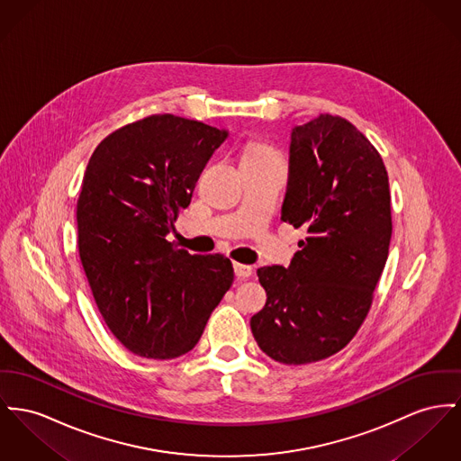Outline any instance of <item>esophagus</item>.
Returning <instances> with one entry per match:
<instances>
[{"instance_id": "esophagus-1", "label": "esophagus", "mask_w": 461, "mask_h": 461, "mask_svg": "<svg viewBox=\"0 0 461 461\" xmlns=\"http://www.w3.org/2000/svg\"><path fill=\"white\" fill-rule=\"evenodd\" d=\"M234 273L238 279H246L253 275V267L245 266V264H234Z\"/></svg>"}]
</instances>
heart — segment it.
Wrapping results in <instances>:
<instances>
[{
    "mask_svg": "<svg viewBox=\"0 0 461 461\" xmlns=\"http://www.w3.org/2000/svg\"><path fill=\"white\" fill-rule=\"evenodd\" d=\"M245 157H258V158H277L275 150L264 145H251L246 149Z\"/></svg>",
    "mask_w": 461,
    "mask_h": 461,
    "instance_id": "1",
    "label": "heart"
}]
</instances>
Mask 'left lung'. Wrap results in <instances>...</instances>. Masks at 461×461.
Masks as SVG:
<instances>
[{"mask_svg": "<svg viewBox=\"0 0 461 461\" xmlns=\"http://www.w3.org/2000/svg\"><path fill=\"white\" fill-rule=\"evenodd\" d=\"M281 220L306 230L285 269L260 267L266 306L251 316L258 348L285 366L340 351L367 316L392 238L381 155L353 123L320 115L290 132Z\"/></svg>", "mask_w": 461, "mask_h": 461, "instance_id": "obj_1", "label": "left lung"}]
</instances>
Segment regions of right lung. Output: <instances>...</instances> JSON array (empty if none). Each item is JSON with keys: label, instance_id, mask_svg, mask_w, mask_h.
Listing matches in <instances>:
<instances>
[{"label": "right lung", "instance_id": "add662e5", "mask_svg": "<svg viewBox=\"0 0 461 461\" xmlns=\"http://www.w3.org/2000/svg\"><path fill=\"white\" fill-rule=\"evenodd\" d=\"M227 136L154 115L112 132L87 164L77 204L80 260L108 329L134 355L188 353L232 285L227 257L190 255L166 240Z\"/></svg>", "mask_w": 461, "mask_h": 461}]
</instances>
